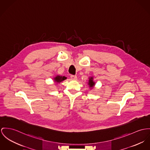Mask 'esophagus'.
<instances>
[{
  "instance_id": "esophagus-1",
  "label": "esophagus",
  "mask_w": 150,
  "mask_h": 150,
  "mask_svg": "<svg viewBox=\"0 0 150 150\" xmlns=\"http://www.w3.org/2000/svg\"><path fill=\"white\" fill-rule=\"evenodd\" d=\"M71 78L72 80H76L77 79V76L76 75H71Z\"/></svg>"
}]
</instances>
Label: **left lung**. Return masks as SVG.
I'll use <instances>...</instances> for the list:
<instances>
[{
    "mask_svg": "<svg viewBox=\"0 0 150 150\" xmlns=\"http://www.w3.org/2000/svg\"><path fill=\"white\" fill-rule=\"evenodd\" d=\"M88 84L89 86V87L92 89L95 85V82L93 81V76H91V77H89L88 78Z\"/></svg>",
    "mask_w": 150,
    "mask_h": 150,
    "instance_id": "8db88e82",
    "label": "left lung"
}]
</instances>
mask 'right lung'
<instances>
[{"instance_id":"obj_1","label":"right lung","mask_w":150,"mask_h":150,"mask_svg":"<svg viewBox=\"0 0 150 150\" xmlns=\"http://www.w3.org/2000/svg\"><path fill=\"white\" fill-rule=\"evenodd\" d=\"M53 79H54V81L55 83H56V84H59V83H60L61 82H62L63 81L67 79V77H66V76H60V75H57L56 76H55Z\"/></svg>"}]
</instances>
